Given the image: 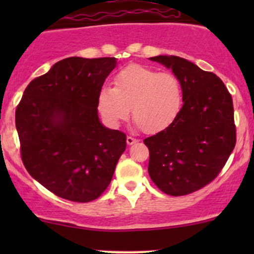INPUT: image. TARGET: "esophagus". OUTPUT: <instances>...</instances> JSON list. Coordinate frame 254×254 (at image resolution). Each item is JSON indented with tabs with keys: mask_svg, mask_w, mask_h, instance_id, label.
Segmentation results:
<instances>
[{
	"mask_svg": "<svg viewBox=\"0 0 254 254\" xmlns=\"http://www.w3.org/2000/svg\"><path fill=\"white\" fill-rule=\"evenodd\" d=\"M137 142H138V139H137V138H133V137H131V136L127 137V143L129 145L135 144V143H137Z\"/></svg>",
	"mask_w": 254,
	"mask_h": 254,
	"instance_id": "obj_1",
	"label": "esophagus"
}]
</instances>
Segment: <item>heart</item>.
<instances>
[{
    "label": "heart",
    "mask_w": 254,
    "mask_h": 254,
    "mask_svg": "<svg viewBox=\"0 0 254 254\" xmlns=\"http://www.w3.org/2000/svg\"><path fill=\"white\" fill-rule=\"evenodd\" d=\"M182 81L172 72H160L130 64L115 76V87L98 93V110L107 124L118 127L129 118L148 133L161 132L176 122L183 109Z\"/></svg>",
    "instance_id": "obj_1"
}]
</instances>
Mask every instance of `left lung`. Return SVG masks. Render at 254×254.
I'll list each match as a JSON object with an SVG mask.
<instances>
[{
  "mask_svg": "<svg viewBox=\"0 0 254 254\" xmlns=\"http://www.w3.org/2000/svg\"><path fill=\"white\" fill-rule=\"evenodd\" d=\"M150 61L172 69L182 81L184 104L173 124L147 137L148 172L171 196L199 190L220 173L237 142L232 95L220 77L178 56Z\"/></svg>",
  "mask_w": 254,
  "mask_h": 254,
  "instance_id": "1",
  "label": "left lung"
}]
</instances>
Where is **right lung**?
<instances>
[{
  "label": "right lung",
  "instance_id": "add662e5",
  "mask_svg": "<svg viewBox=\"0 0 254 254\" xmlns=\"http://www.w3.org/2000/svg\"><path fill=\"white\" fill-rule=\"evenodd\" d=\"M116 66L115 57L65 58L31 81L16 107L26 170L64 199H97L127 148L125 133L98 116V93Z\"/></svg>",
  "mask_w": 254,
  "mask_h": 254
}]
</instances>
